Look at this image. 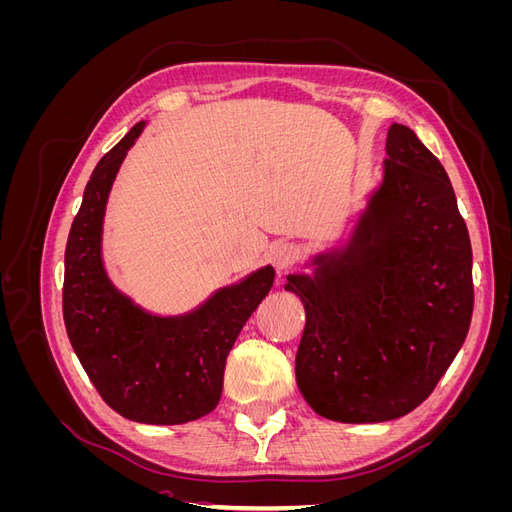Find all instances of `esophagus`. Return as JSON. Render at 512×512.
Instances as JSON below:
<instances>
[{"label": "esophagus", "mask_w": 512, "mask_h": 512, "mask_svg": "<svg viewBox=\"0 0 512 512\" xmlns=\"http://www.w3.org/2000/svg\"><path fill=\"white\" fill-rule=\"evenodd\" d=\"M297 258H299V250H297V245H292V243H277L271 250V262L277 269L290 267Z\"/></svg>", "instance_id": "1"}]
</instances>
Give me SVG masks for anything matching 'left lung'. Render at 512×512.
<instances>
[{
    "instance_id": "left-lung-1",
    "label": "left lung",
    "mask_w": 512,
    "mask_h": 512,
    "mask_svg": "<svg viewBox=\"0 0 512 512\" xmlns=\"http://www.w3.org/2000/svg\"><path fill=\"white\" fill-rule=\"evenodd\" d=\"M384 181L342 254L290 275L305 305L297 384L320 416L380 423L412 412L472 320V245L444 166L393 123Z\"/></svg>"
}]
</instances>
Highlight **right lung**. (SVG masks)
Listing matches in <instances>:
<instances>
[{
  "instance_id": "add662e5",
  "label": "right lung",
  "mask_w": 512,
  "mask_h": 512,
  "mask_svg": "<svg viewBox=\"0 0 512 512\" xmlns=\"http://www.w3.org/2000/svg\"><path fill=\"white\" fill-rule=\"evenodd\" d=\"M143 126L136 123L87 181L66 245L64 322L108 406L130 421L179 425L218 406L226 356L269 294L275 271L260 269L179 318L151 316L115 290L102 267V220L117 170Z\"/></svg>"
}]
</instances>
